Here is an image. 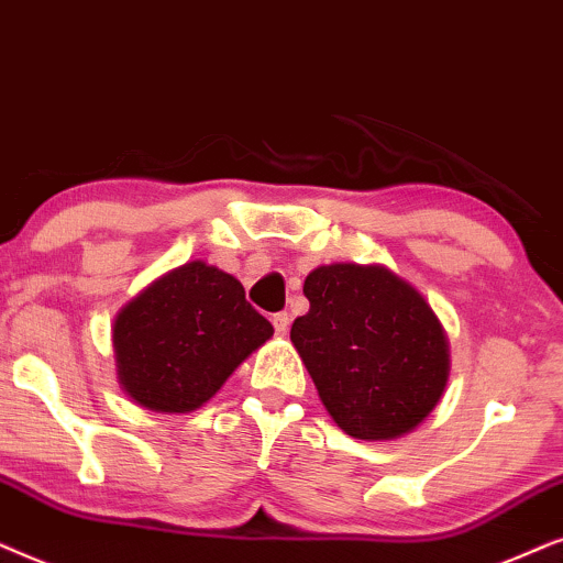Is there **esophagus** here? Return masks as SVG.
Segmentation results:
<instances>
[{
  "label": "esophagus",
  "instance_id": "esophagus-1",
  "mask_svg": "<svg viewBox=\"0 0 563 563\" xmlns=\"http://www.w3.org/2000/svg\"><path fill=\"white\" fill-rule=\"evenodd\" d=\"M273 327H275V332H277V334H286V332H288V327H290L288 313H286V311H277V313H273Z\"/></svg>",
  "mask_w": 563,
  "mask_h": 563
}]
</instances>
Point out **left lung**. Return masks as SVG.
I'll return each instance as SVG.
<instances>
[{"label":"left lung","instance_id":"1","mask_svg":"<svg viewBox=\"0 0 563 563\" xmlns=\"http://www.w3.org/2000/svg\"><path fill=\"white\" fill-rule=\"evenodd\" d=\"M303 294L311 309L290 340L334 422L360 440L415 430L448 380L445 332L424 298L378 265H324Z\"/></svg>","mask_w":563,"mask_h":563}]
</instances>
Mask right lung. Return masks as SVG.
<instances>
[{
    "mask_svg": "<svg viewBox=\"0 0 563 563\" xmlns=\"http://www.w3.org/2000/svg\"><path fill=\"white\" fill-rule=\"evenodd\" d=\"M273 336L236 277L187 262L152 283L118 313L112 329L125 394L154 411H192L239 363Z\"/></svg>",
    "mask_w": 563,
    "mask_h": 563,
    "instance_id": "add662e5",
    "label": "right lung"
}]
</instances>
